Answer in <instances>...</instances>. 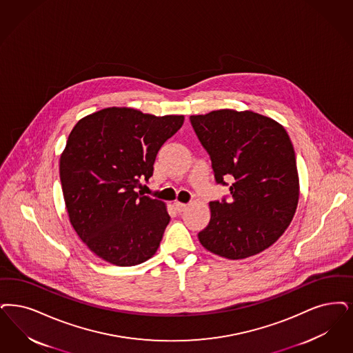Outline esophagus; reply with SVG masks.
<instances>
[{"mask_svg":"<svg viewBox=\"0 0 353 353\" xmlns=\"http://www.w3.org/2000/svg\"><path fill=\"white\" fill-rule=\"evenodd\" d=\"M174 208H176V210H177V212H183L186 210L188 205H186V203H183V202H179V201H176V202H174Z\"/></svg>","mask_w":353,"mask_h":353,"instance_id":"esophagus-1","label":"esophagus"}]
</instances>
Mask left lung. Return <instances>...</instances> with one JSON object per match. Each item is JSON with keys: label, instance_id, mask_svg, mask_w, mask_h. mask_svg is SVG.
<instances>
[{"label": "left lung", "instance_id": "1", "mask_svg": "<svg viewBox=\"0 0 353 353\" xmlns=\"http://www.w3.org/2000/svg\"><path fill=\"white\" fill-rule=\"evenodd\" d=\"M198 139L212 159L216 183L231 179V199L210 202V222L198 234L212 254L240 260L280 239L296 214L299 179L286 130L251 110L190 115Z\"/></svg>", "mask_w": 353, "mask_h": 353}]
</instances>
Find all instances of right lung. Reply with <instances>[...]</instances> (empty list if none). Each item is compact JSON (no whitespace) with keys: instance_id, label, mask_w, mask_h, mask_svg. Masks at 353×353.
Listing matches in <instances>:
<instances>
[{"instance_id":"right-lung-1","label":"right lung","mask_w":353,"mask_h":353,"mask_svg":"<svg viewBox=\"0 0 353 353\" xmlns=\"http://www.w3.org/2000/svg\"><path fill=\"white\" fill-rule=\"evenodd\" d=\"M183 115L106 108L80 119L60 156L70 222L99 259L132 267L156 254L170 216L163 201L137 192Z\"/></svg>"}]
</instances>
